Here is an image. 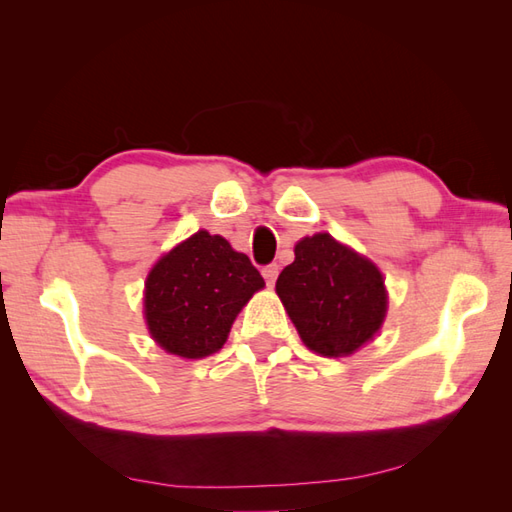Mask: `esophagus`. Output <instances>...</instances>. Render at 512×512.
Returning <instances> with one entry per match:
<instances>
[{
	"mask_svg": "<svg viewBox=\"0 0 512 512\" xmlns=\"http://www.w3.org/2000/svg\"><path fill=\"white\" fill-rule=\"evenodd\" d=\"M262 275H264V279H266V284H268V286H273L275 281H277V275H279V266H277V264H268V266H264Z\"/></svg>",
	"mask_w": 512,
	"mask_h": 512,
	"instance_id": "34e87169",
	"label": "esophagus"
}]
</instances>
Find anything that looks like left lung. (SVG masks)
Here are the masks:
<instances>
[{
  "instance_id": "1",
  "label": "left lung",
  "mask_w": 512,
  "mask_h": 512,
  "mask_svg": "<svg viewBox=\"0 0 512 512\" xmlns=\"http://www.w3.org/2000/svg\"><path fill=\"white\" fill-rule=\"evenodd\" d=\"M277 295L303 343L323 356L356 352L378 332L387 310L378 268L328 233L295 246V262L281 270Z\"/></svg>"
}]
</instances>
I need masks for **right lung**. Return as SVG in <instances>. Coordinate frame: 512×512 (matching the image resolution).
<instances>
[{"mask_svg":"<svg viewBox=\"0 0 512 512\" xmlns=\"http://www.w3.org/2000/svg\"><path fill=\"white\" fill-rule=\"evenodd\" d=\"M264 288V277L220 235L198 231L147 277L149 332L167 352L202 358L220 350L237 312Z\"/></svg>","mask_w":512,"mask_h":512,"instance_id":"obj_1","label":"right lung"}]
</instances>
